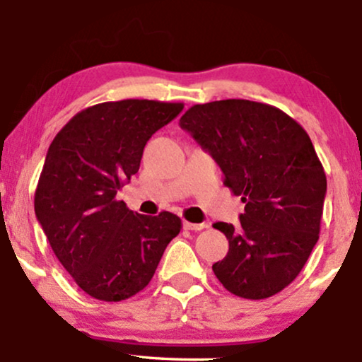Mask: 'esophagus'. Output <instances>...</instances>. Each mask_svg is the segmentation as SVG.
Here are the masks:
<instances>
[{"mask_svg": "<svg viewBox=\"0 0 362 362\" xmlns=\"http://www.w3.org/2000/svg\"><path fill=\"white\" fill-rule=\"evenodd\" d=\"M184 228H185V230H190V231H201V230H204V228H207V224L206 223H189V221H185Z\"/></svg>", "mask_w": 362, "mask_h": 362, "instance_id": "obj_1", "label": "esophagus"}]
</instances>
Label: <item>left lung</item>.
Returning <instances> with one entry per match:
<instances>
[{
	"label": "left lung",
	"instance_id": "left-lung-1",
	"mask_svg": "<svg viewBox=\"0 0 362 362\" xmlns=\"http://www.w3.org/2000/svg\"><path fill=\"white\" fill-rule=\"evenodd\" d=\"M180 127L245 202L238 226L213 224L230 243L213 265L216 277L240 298L274 296L296 279L318 242L327 177L308 132L277 107L240 98L197 103Z\"/></svg>",
	"mask_w": 362,
	"mask_h": 362
}]
</instances>
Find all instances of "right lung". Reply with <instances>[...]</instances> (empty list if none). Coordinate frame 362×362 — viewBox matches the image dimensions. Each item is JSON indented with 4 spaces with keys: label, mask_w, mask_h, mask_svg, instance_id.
<instances>
[{
    "label": "right lung",
    "mask_w": 362,
    "mask_h": 362,
    "mask_svg": "<svg viewBox=\"0 0 362 362\" xmlns=\"http://www.w3.org/2000/svg\"><path fill=\"white\" fill-rule=\"evenodd\" d=\"M184 103L127 98L78 112L56 134L35 189V214L52 252L95 300L122 301L155 276L182 219L144 216L117 201L143 149Z\"/></svg>",
    "instance_id": "right-lung-1"
}]
</instances>
